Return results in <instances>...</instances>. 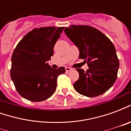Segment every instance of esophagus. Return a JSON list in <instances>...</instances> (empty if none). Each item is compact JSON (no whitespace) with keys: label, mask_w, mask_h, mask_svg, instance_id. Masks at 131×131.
<instances>
[{"label":"esophagus","mask_w":131,"mask_h":131,"mask_svg":"<svg viewBox=\"0 0 131 131\" xmlns=\"http://www.w3.org/2000/svg\"><path fill=\"white\" fill-rule=\"evenodd\" d=\"M65 69H66V72H69V71H71V70H72V69L70 68V67H65Z\"/></svg>","instance_id":"obj_1"}]
</instances>
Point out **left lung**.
Listing matches in <instances>:
<instances>
[{
    "label": "left lung",
    "mask_w": 131,
    "mask_h": 131,
    "mask_svg": "<svg viewBox=\"0 0 131 131\" xmlns=\"http://www.w3.org/2000/svg\"><path fill=\"white\" fill-rule=\"evenodd\" d=\"M64 33L78 47L79 59L89 69H77L79 78L74 89L84 96L94 97L107 92L115 83L119 61L112 42L95 28L87 25L66 27Z\"/></svg>",
    "instance_id": "obj_1"
}]
</instances>
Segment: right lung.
Masks as SVG:
<instances>
[{
	"mask_svg": "<svg viewBox=\"0 0 131 131\" xmlns=\"http://www.w3.org/2000/svg\"><path fill=\"white\" fill-rule=\"evenodd\" d=\"M64 27L36 28L27 34L12 55L10 77L18 93L32 102L46 100L57 88V79L65 72L63 67L54 69L48 61Z\"/></svg>",
	"mask_w": 131,
	"mask_h": 131,
	"instance_id": "add662e5",
	"label": "right lung"
}]
</instances>
